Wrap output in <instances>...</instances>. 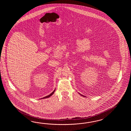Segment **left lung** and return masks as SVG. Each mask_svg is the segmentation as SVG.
<instances>
[{
	"label": "left lung",
	"instance_id": "1",
	"mask_svg": "<svg viewBox=\"0 0 131 131\" xmlns=\"http://www.w3.org/2000/svg\"><path fill=\"white\" fill-rule=\"evenodd\" d=\"M80 95H81V94H80ZM82 95V96H83V95Z\"/></svg>",
	"mask_w": 131,
	"mask_h": 131
}]
</instances>
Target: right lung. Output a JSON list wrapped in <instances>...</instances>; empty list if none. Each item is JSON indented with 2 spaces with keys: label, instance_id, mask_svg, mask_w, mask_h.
Returning a JSON list of instances; mask_svg holds the SVG:
<instances>
[{
  "label": "right lung",
  "instance_id": "right-lung-1",
  "mask_svg": "<svg viewBox=\"0 0 131 131\" xmlns=\"http://www.w3.org/2000/svg\"><path fill=\"white\" fill-rule=\"evenodd\" d=\"M55 89L53 91V92H52L51 94H50V95H48L47 96H45V97L43 98H46L49 97H50V96H51L52 95H53V94H54V93L55 92Z\"/></svg>",
  "mask_w": 131,
  "mask_h": 131
}]
</instances>
